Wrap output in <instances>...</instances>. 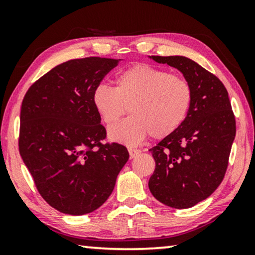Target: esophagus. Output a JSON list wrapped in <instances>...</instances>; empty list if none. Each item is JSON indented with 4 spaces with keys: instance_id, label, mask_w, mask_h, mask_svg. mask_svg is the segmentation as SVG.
Instances as JSON below:
<instances>
[{
    "instance_id": "esophagus-1",
    "label": "esophagus",
    "mask_w": 255,
    "mask_h": 255,
    "mask_svg": "<svg viewBox=\"0 0 255 255\" xmlns=\"http://www.w3.org/2000/svg\"><path fill=\"white\" fill-rule=\"evenodd\" d=\"M128 153H130V156L131 158H134V156L139 155L141 153L140 149H137V148H128Z\"/></svg>"
}]
</instances>
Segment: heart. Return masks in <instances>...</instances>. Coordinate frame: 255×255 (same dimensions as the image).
<instances>
[{
	"instance_id": "obj_1",
	"label": "heart",
	"mask_w": 255,
	"mask_h": 255,
	"mask_svg": "<svg viewBox=\"0 0 255 255\" xmlns=\"http://www.w3.org/2000/svg\"><path fill=\"white\" fill-rule=\"evenodd\" d=\"M194 100L191 85L183 76L137 64L120 73L115 88L97 86L92 101L107 127L128 111L131 117L111 128L113 140L137 145L148 134L162 139L179 130L189 115Z\"/></svg>"
}]
</instances>
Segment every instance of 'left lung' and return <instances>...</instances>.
Here are the masks:
<instances>
[{
	"label": "left lung",
	"instance_id": "obj_1",
	"mask_svg": "<svg viewBox=\"0 0 255 255\" xmlns=\"http://www.w3.org/2000/svg\"><path fill=\"white\" fill-rule=\"evenodd\" d=\"M182 73L194 100L179 130L151 151L155 169L148 187L161 203L175 209L194 207L222 183L236 137V118L228 90L217 76L186 57L152 55Z\"/></svg>",
	"mask_w": 255,
	"mask_h": 255
}]
</instances>
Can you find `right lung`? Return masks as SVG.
<instances>
[{"label": "right lung", "instance_id": "right-lung-1", "mask_svg": "<svg viewBox=\"0 0 255 255\" xmlns=\"http://www.w3.org/2000/svg\"><path fill=\"white\" fill-rule=\"evenodd\" d=\"M117 59L89 57L55 66L27 89L18 149L40 196L67 215H86L113 193L128 160L125 146L106 142L92 96Z\"/></svg>", "mask_w": 255, "mask_h": 255}]
</instances>
